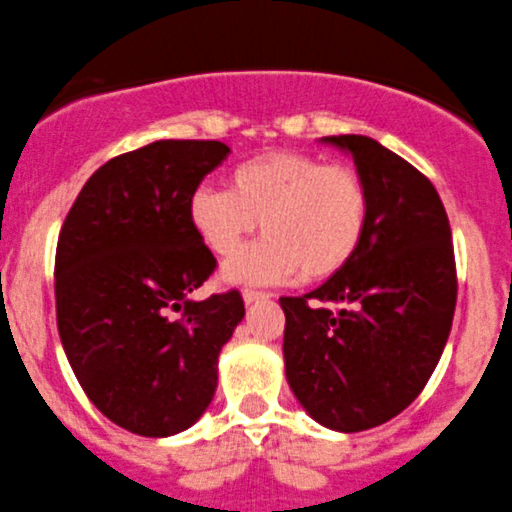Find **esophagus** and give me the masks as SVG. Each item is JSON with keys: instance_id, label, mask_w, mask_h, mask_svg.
Returning a JSON list of instances; mask_svg holds the SVG:
<instances>
[{"instance_id": "esophagus-1", "label": "esophagus", "mask_w": 512, "mask_h": 512, "mask_svg": "<svg viewBox=\"0 0 512 512\" xmlns=\"http://www.w3.org/2000/svg\"><path fill=\"white\" fill-rule=\"evenodd\" d=\"M242 298H245V303L247 306H250V303H257V301H267V293H260V290H245V293H242Z\"/></svg>"}]
</instances>
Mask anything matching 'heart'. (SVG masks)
<instances>
[{"instance_id": "obj_1", "label": "heart", "mask_w": 512, "mask_h": 512, "mask_svg": "<svg viewBox=\"0 0 512 512\" xmlns=\"http://www.w3.org/2000/svg\"><path fill=\"white\" fill-rule=\"evenodd\" d=\"M188 222L206 250L231 257L260 223L266 237L227 262L224 283H278L339 273L365 239L370 193L357 170L308 153L255 155L229 170V191L201 186Z\"/></svg>"}]
</instances>
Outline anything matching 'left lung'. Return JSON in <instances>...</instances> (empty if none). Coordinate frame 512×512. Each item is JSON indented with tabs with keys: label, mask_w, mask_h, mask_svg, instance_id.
<instances>
[{
	"label": "left lung",
	"mask_w": 512,
	"mask_h": 512,
	"mask_svg": "<svg viewBox=\"0 0 512 512\" xmlns=\"http://www.w3.org/2000/svg\"><path fill=\"white\" fill-rule=\"evenodd\" d=\"M354 160L370 193L357 255L285 313V377L321 426L357 434L405 411L426 388L457 306L451 227L439 193L365 135L321 137Z\"/></svg>",
	"instance_id": "8db88e82"
}]
</instances>
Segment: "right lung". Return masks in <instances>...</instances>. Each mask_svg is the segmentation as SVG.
<instances>
[{"instance_id":"add662e5","label":"right lung","mask_w":512,"mask_h":512,"mask_svg":"<svg viewBox=\"0 0 512 512\" xmlns=\"http://www.w3.org/2000/svg\"><path fill=\"white\" fill-rule=\"evenodd\" d=\"M219 140H158L101 165L55 252V316L76 380L104 416L165 439L204 416L219 352L245 319L237 290L196 301L216 260L188 199L227 158Z\"/></svg>"}]
</instances>
